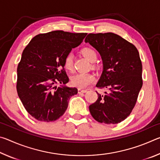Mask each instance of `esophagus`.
<instances>
[{
  "mask_svg": "<svg viewBox=\"0 0 160 160\" xmlns=\"http://www.w3.org/2000/svg\"><path fill=\"white\" fill-rule=\"evenodd\" d=\"M87 92L86 90H82V89H78V93L82 94V93H85Z\"/></svg>",
  "mask_w": 160,
  "mask_h": 160,
  "instance_id": "34e87169",
  "label": "esophagus"
}]
</instances>
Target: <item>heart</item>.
I'll list each match as a JSON object with an SVG mask.
<instances>
[{"label":"heart","instance_id":"obj_1","mask_svg":"<svg viewBox=\"0 0 160 160\" xmlns=\"http://www.w3.org/2000/svg\"><path fill=\"white\" fill-rule=\"evenodd\" d=\"M82 53L90 62H94L97 59V53L92 48H83ZM72 63H73V54L72 52H70L65 57L64 66L67 70H71L72 68ZM94 80L95 77L91 73H78L71 78L70 82L72 85L78 88H85L94 82Z\"/></svg>","mask_w":160,"mask_h":160}]
</instances>
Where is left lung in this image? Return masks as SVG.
I'll use <instances>...</instances> for the list:
<instances>
[{
  "mask_svg": "<svg viewBox=\"0 0 160 160\" xmlns=\"http://www.w3.org/2000/svg\"><path fill=\"white\" fill-rule=\"evenodd\" d=\"M89 43L101 56L103 70L96 87L109 92L98 94L89 107L99 123L116 124L131 113L142 86V63L138 51L131 43L112 32L89 34Z\"/></svg>",
  "mask_w": 160,
  "mask_h": 160,
  "instance_id": "1",
  "label": "left lung"
}]
</instances>
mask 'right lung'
<instances>
[{"instance_id":"obj_1","label":"right lung","mask_w":160,"mask_h":160,"mask_svg":"<svg viewBox=\"0 0 160 160\" xmlns=\"http://www.w3.org/2000/svg\"><path fill=\"white\" fill-rule=\"evenodd\" d=\"M87 34L62 30L40 34L24 49L17 69V91L27 112L37 120H57L66 111L70 97L77 94V88L66 85L69 78L64 59Z\"/></svg>"}]
</instances>
